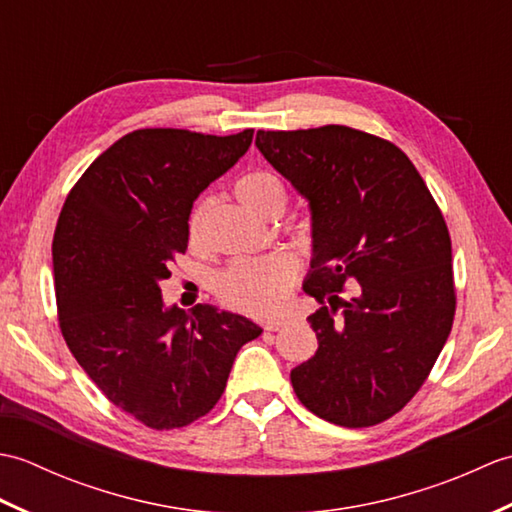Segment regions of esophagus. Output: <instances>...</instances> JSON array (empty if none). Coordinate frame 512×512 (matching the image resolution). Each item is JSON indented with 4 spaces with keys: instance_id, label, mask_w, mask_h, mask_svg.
Masks as SVG:
<instances>
[{
    "instance_id": "esophagus-1",
    "label": "esophagus",
    "mask_w": 512,
    "mask_h": 512,
    "mask_svg": "<svg viewBox=\"0 0 512 512\" xmlns=\"http://www.w3.org/2000/svg\"><path fill=\"white\" fill-rule=\"evenodd\" d=\"M281 325H284V319H270V321H266L264 323V330H268V332H277Z\"/></svg>"
}]
</instances>
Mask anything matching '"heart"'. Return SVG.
<instances>
[{
	"instance_id": "1",
	"label": "heart",
	"mask_w": 512,
	"mask_h": 512,
	"mask_svg": "<svg viewBox=\"0 0 512 512\" xmlns=\"http://www.w3.org/2000/svg\"><path fill=\"white\" fill-rule=\"evenodd\" d=\"M235 193L250 211L268 217L277 206H286V187L275 173L250 171L235 182ZM211 209V198H204L189 217V239L198 244L204 217ZM297 279V262L288 253H270L253 259H237L217 279V295L235 310L255 317L275 314L288 297Z\"/></svg>"
}]
</instances>
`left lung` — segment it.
I'll return each mask as SVG.
<instances>
[{
  "mask_svg": "<svg viewBox=\"0 0 512 512\" xmlns=\"http://www.w3.org/2000/svg\"><path fill=\"white\" fill-rule=\"evenodd\" d=\"M257 149L310 204L303 292L319 350L290 372L297 398L339 427L394 416L427 380L455 314L451 237L402 151L345 125L259 129ZM345 283L353 297L341 300Z\"/></svg>",
  "mask_w": 512,
  "mask_h": 512,
  "instance_id": "left-lung-1",
  "label": "left lung"
}]
</instances>
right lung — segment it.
<instances>
[{
	"instance_id": "right-lung-1",
	"label": "right lung",
	"mask_w": 512,
	"mask_h": 512,
	"mask_svg": "<svg viewBox=\"0 0 512 512\" xmlns=\"http://www.w3.org/2000/svg\"><path fill=\"white\" fill-rule=\"evenodd\" d=\"M250 143L253 129H136L92 162L61 209L52 264L63 339L107 400L151 429L206 416L239 347L262 334L206 303L167 308L160 292L187 250L195 198Z\"/></svg>"
}]
</instances>
